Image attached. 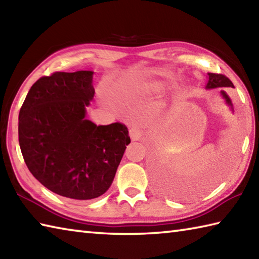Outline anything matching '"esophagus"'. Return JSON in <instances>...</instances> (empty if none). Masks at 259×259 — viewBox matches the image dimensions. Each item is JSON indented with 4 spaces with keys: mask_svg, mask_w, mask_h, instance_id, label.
Here are the masks:
<instances>
[{
    "mask_svg": "<svg viewBox=\"0 0 259 259\" xmlns=\"http://www.w3.org/2000/svg\"><path fill=\"white\" fill-rule=\"evenodd\" d=\"M129 134H130L131 139H133L134 141H137V140L140 139L141 136H143V130H141V128H140L139 125L135 124V125H133L130 128Z\"/></svg>",
    "mask_w": 259,
    "mask_h": 259,
    "instance_id": "1",
    "label": "esophagus"
}]
</instances>
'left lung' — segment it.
I'll return each mask as SVG.
<instances>
[{
    "mask_svg": "<svg viewBox=\"0 0 259 259\" xmlns=\"http://www.w3.org/2000/svg\"><path fill=\"white\" fill-rule=\"evenodd\" d=\"M207 75H209V80H207V84L205 86V89L207 90L217 89V88H234V84H232L231 80L225 75L215 74V73H207ZM221 95L222 98L225 99L226 103L230 106L231 110H234V108H232L231 100L225 91H221Z\"/></svg>",
    "mask_w": 259,
    "mask_h": 259,
    "instance_id": "left-lung-1",
    "label": "left lung"
}]
</instances>
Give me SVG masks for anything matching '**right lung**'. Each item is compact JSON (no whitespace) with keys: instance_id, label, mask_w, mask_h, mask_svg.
Segmentation results:
<instances>
[{"instance_id":"add662e5","label":"right lung","mask_w":259,"mask_h":259,"mask_svg":"<svg viewBox=\"0 0 259 259\" xmlns=\"http://www.w3.org/2000/svg\"><path fill=\"white\" fill-rule=\"evenodd\" d=\"M92 82L91 70L44 76L19 113V144L29 170L48 190L75 200L108 191L130 144L123 123L96 125L85 118Z\"/></svg>"}]
</instances>
